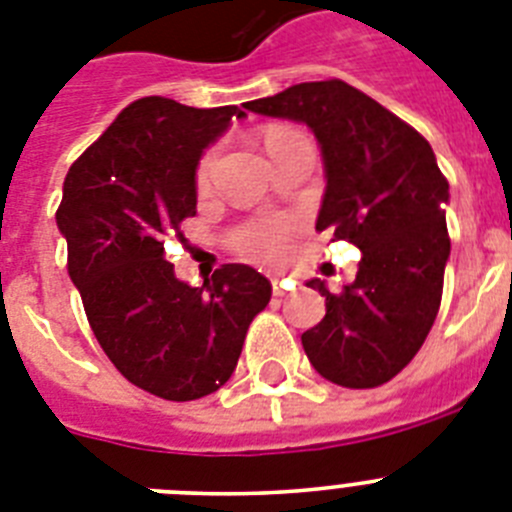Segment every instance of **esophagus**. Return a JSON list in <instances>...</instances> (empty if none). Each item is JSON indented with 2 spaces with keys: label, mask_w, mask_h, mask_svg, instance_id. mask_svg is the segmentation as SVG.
Wrapping results in <instances>:
<instances>
[{
  "label": "esophagus",
  "mask_w": 512,
  "mask_h": 512,
  "mask_svg": "<svg viewBox=\"0 0 512 512\" xmlns=\"http://www.w3.org/2000/svg\"><path fill=\"white\" fill-rule=\"evenodd\" d=\"M271 292H274V297H284V295H287V289H284L282 279L271 277Z\"/></svg>",
  "instance_id": "1"
}]
</instances>
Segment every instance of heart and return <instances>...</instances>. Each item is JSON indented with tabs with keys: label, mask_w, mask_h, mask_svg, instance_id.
Returning a JSON list of instances; mask_svg holds the SVG:
<instances>
[{
	"label": "heart",
	"mask_w": 512,
	"mask_h": 512,
	"mask_svg": "<svg viewBox=\"0 0 512 512\" xmlns=\"http://www.w3.org/2000/svg\"><path fill=\"white\" fill-rule=\"evenodd\" d=\"M292 133V130H274L266 138V146L274 143L282 135ZM215 164H217V151H207L202 156L200 166H197V189L200 192H207L212 184V174H215ZM289 243V225L284 223H253L248 228H243L235 238V248L241 256L251 261H277L282 259L284 251H287Z\"/></svg>",
	"instance_id": "heart-1"
}]
</instances>
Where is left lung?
Segmentation results:
<instances>
[{
    "label": "left lung",
    "instance_id": "left-lung-1",
    "mask_svg": "<svg viewBox=\"0 0 512 512\" xmlns=\"http://www.w3.org/2000/svg\"><path fill=\"white\" fill-rule=\"evenodd\" d=\"M246 110L307 125L323 156L318 230L361 251L341 295L323 279L325 318L302 333V348L328 382L369 390L390 382L423 346L438 315L451 253L449 182L428 140L341 79L305 81Z\"/></svg>",
    "mask_w": 512,
    "mask_h": 512
}]
</instances>
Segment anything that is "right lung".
I'll list each match as a JSON object with an SVG mask.
<instances>
[{"mask_svg":"<svg viewBox=\"0 0 512 512\" xmlns=\"http://www.w3.org/2000/svg\"><path fill=\"white\" fill-rule=\"evenodd\" d=\"M235 104L197 110L143 97L76 158L56 225L69 277L107 359L140 390L200 400L235 372L251 320L271 284L246 264H225L202 287L176 279L164 238L197 212V164Z\"/></svg>","mask_w":512,"mask_h":512,"instance_id":"add662e5","label":"right lung"}]
</instances>
